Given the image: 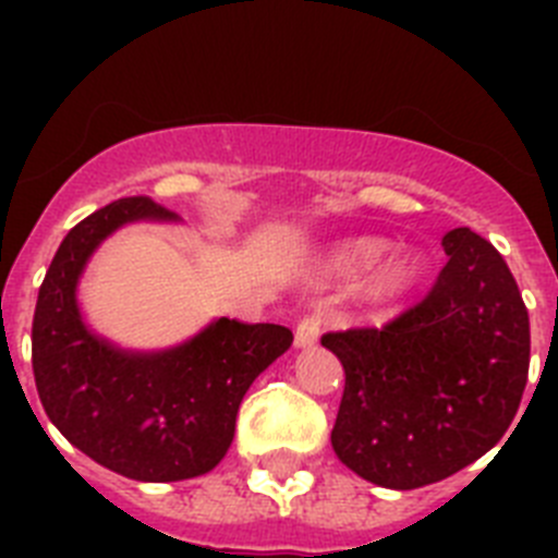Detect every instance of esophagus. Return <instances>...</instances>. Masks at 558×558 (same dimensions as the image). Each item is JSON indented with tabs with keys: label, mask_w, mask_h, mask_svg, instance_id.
Masks as SVG:
<instances>
[{
	"label": "esophagus",
	"mask_w": 558,
	"mask_h": 558,
	"mask_svg": "<svg viewBox=\"0 0 558 558\" xmlns=\"http://www.w3.org/2000/svg\"><path fill=\"white\" fill-rule=\"evenodd\" d=\"M322 335V315H304L295 327V347L310 349Z\"/></svg>",
	"instance_id": "34e87169"
}]
</instances>
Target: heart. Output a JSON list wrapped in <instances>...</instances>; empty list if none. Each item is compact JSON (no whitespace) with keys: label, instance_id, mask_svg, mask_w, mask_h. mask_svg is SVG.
I'll return each mask as SVG.
<instances>
[{"label":"heart","instance_id":"1","mask_svg":"<svg viewBox=\"0 0 558 558\" xmlns=\"http://www.w3.org/2000/svg\"><path fill=\"white\" fill-rule=\"evenodd\" d=\"M386 248L388 245L383 243V240H372V236L343 243L340 248L332 251V256H329V270L343 276V279H352V276L372 268L379 256L386 254ZM425 254H418V251L411 248L397 251V254L383 259V263L368 274L366 284H363V293H366V299L372 304H397L402 302V299H408L418 284L425 282Z\"/></svg>","mask_w":558,"mask_h":558}]
</instances>
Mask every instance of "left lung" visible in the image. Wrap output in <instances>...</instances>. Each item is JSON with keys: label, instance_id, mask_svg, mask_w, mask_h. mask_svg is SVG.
I'll list each match as a JSON object with an SVG mask.
<instances>
[{"label": "left lung", "instance_id": "8db88e82", "mask_svg": "<svg viewBox=\"0 0 558 558\" xmlns=\"http://www.w3.org/2000/svg\"><path fill=\"white\" fill-rule=\"evenodd\" d=\"M450 263L422 304L383 329L324 335L347 386L332 450L363 481L418 489L492 450L529 383V310L492 243L447 231Z\"/></svg>", "mask_w": 558, "mask_h": 558}]
</instances>
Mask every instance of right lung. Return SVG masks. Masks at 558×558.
Segmentation results:
<instances>
[{
    "label": "right lung",
    "instance_id": "right-lung-1",
    "mask_svg": "<svg viewBox=\"0 0 558 558\" xmlns=\"http://www.w3.org/2000/svg\"><path fill=\"white\" fill-rule=\"evenodd\" d=\"M179 223L150 198H120L63 236L38 290L33 374L49 422L106 470L145 483L206 475L229 452L236 411L293 332L215 318L167 349H125L88 327L77 284L88 259L128 223Z\"/></svg>",
    "mask_w": 558,
    "mask_h": 558
}]
</instances>
